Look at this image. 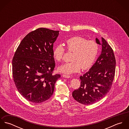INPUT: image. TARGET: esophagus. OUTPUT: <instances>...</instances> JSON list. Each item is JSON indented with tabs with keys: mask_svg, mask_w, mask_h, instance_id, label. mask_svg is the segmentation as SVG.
<instances>
[{
	"mask_svg": "<svg viewBox=\"0 0 129 129\" xmlns=\"http://www.w3.org/2000/svg\"><path fill=\"white\" fill-rule=\"evenodd\" d=\"M62 77H64V78H68L71 77L70 75H67V74H63Z\"/></svg>",
	"mask_w": 129,
	"mask_h": 129,
	"instance_id": "1",
	"label": "esophagus"
}]
</instances>
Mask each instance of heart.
I'll list each match as a JSON object with an SVG mask.
<instances>
[{
	"label": "heart",
	"instance_id": "heart-1",
	"mask_svg": "<svg viewBox=\"0 0 129 129\" xmlns=\"http://www.w3.org/2000/svg\"><path fill=\"white\" fill-rule=\"evenodd\" d=\"M67 50L72 54V61L66 62L58 68L59 72L66 74L78 72L82 68L86 70L92 67L99 52V46L92 40L88 41L84 38L75 36L66 42ZM65 52L61 44L57 45L53 50V56L55 60L60 61Z\"/></svg>",
	"mask_w": 129,
	"mask_h": 129
}]
</instances>
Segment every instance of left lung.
<instances>
[{
    "label": "left lung",
    "mask_w": 129,
    "mask_h": 129,
    "mask_svg": "<svg viewBox=\"0 0 129 129\" xmlns=\"http://www.w3.org/2000/svg\"><path fill=\"white\" fill-rule=\"evenodd\" d=\"M102 50L96 62L89 71L80 77V86L73 92L74 99L84 105L95 103L104 98L109 92L113 81L116 59L113 51L106 41L101 38Z\"/></svg>",
    "instance_id": "8db88e82"
}]
</instances>
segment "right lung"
<instances>
[{
  "instance_id": "add662e5",
  "label": "right lung",
  "mask_w": 129,
  "mask_h": 129,
  "mask_svg": "<svg viewBox=\"0 0 129 129\" xmlns=\"http://www.w3.org/2000/svg\"><path fill=\"white\" fill-rule=\"evenodd\" d=\"M59 31L40 28L22 40L12 59L16 87L29 101L40 103L53 95L60 74L53 75L55 67L53 45Z\"/></svg>"
}]
</instances>
